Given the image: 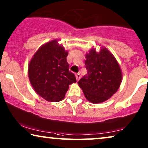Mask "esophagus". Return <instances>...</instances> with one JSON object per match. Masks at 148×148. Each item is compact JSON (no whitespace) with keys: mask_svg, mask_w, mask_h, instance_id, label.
<instances>
[{"mask_svg":"<svg viewBox=\"0 0 148 148\" xmlns=\"http://www.w3.org/2000/svg\"><path fill=\"white\" fill-rule=\"evenodd\" d=\"M75 77H76V79H77V81H78L80 79V78H81V75H80V74L79 73H77L76 75H75Z\"/></svg>","mask_w":148,"mask_h":148,"instance_id":"esophagus-1","label":"esophagus"}]
</instances>
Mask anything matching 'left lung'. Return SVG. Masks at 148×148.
Masks as SVG:
<instances>
[{"label":"left lung","instance_id":"1","mask_svg":"<svg viewBox=\"0 0 148 148\" xmlns=\"http://www.w3.org/2000/svg\"><path fill=\"white\" fill-rule=\"evenodd\" d=\"M88 73L78 82L87 100L94 104L104 102L116 92L122 82V71L112 54L106 48H95L86 56Z\"/></svg>","mask_w":148,"mask_h":148}]
</instances>
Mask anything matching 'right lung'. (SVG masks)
Instances as JSON below:
<instances>
[{
	"mask_svg": "<svg viewBox=\"0 0 148 148\" xmlns=\"http://www.w3.org/2000/svg\"><path fill=\"white\" fill-rule=\"evenodd\" d=\"M67 55L68 52L54 40L42 45L30 60L29 82L35 92L48 102L63 100L69 86L77 82L69 71Z\"/></svg>",
	"mask_w": 148,
	"mask_h": 148,
	"instance_id": "obj_1",
	"label": "right lung"
}]
</instances>
